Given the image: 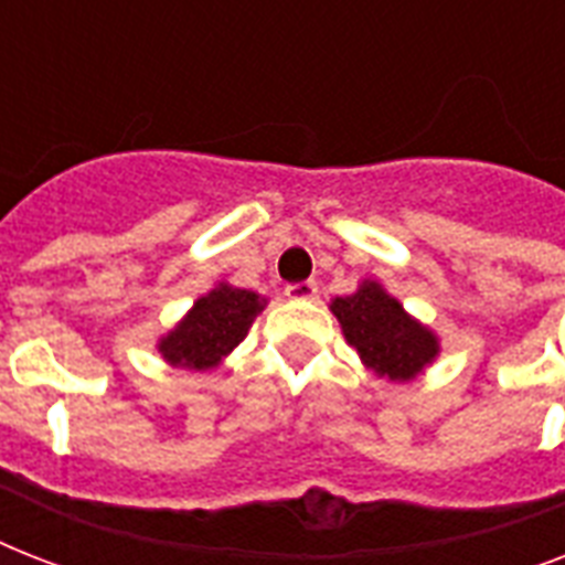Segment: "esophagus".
I'll use <instances>...</instances> for the list:
<instances>
[{"label": "esophagus", "instance_id": "34e87169", "mask_svg": "<svg viewBox=\"0 0 565 565\" xmlns=\"http://www.w3.org/2000/svg\"><path fill=\"white\" fill-rule=\"evenodd\" d=\"M287 299L292 301H308V299H317L319 292V284L317 281H299V284H287Z\"/></svg>", "mask_w": 565, "mask_h": 565}]
</instances>
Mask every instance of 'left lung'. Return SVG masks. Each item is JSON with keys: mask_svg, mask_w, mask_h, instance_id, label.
I'll return each instance as SVG.
<instances>
[{"mask_svg": "<svg viewBox=\"0 0 565 565\" xmlns=\"http://www.w3.org/2000/svg\"><path fill=\"white\" fill-rule=\"evenodd\" d=\"M331 313L363 366L390 384H407L439 358V337L411 317L381 281L363 278L352 296L331 301Z\"/></svg>", "mask_w": 565, "mask_h": 565, "instance_id": "obj_1", "label": "left lung"}]
</instances>
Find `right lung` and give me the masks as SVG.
I'll return each mask as SVG.
<instances>
[{"instance_id":"obj_1","label":"right lung","mask_w":565,"mask_h":565,"mask_svg":"<svg viewBox=\"0 0 565 565\" xmlns=\"http://www.w3.org/2000/svg\"><path fill=\"white\" fill-rule=\"evenodd\" d=\"M264 308L266 299L260 292L220 281L193 301V308L154 343V349L175 370H216L246 340L248 328Z\"/></svg>"}]
</instances>
